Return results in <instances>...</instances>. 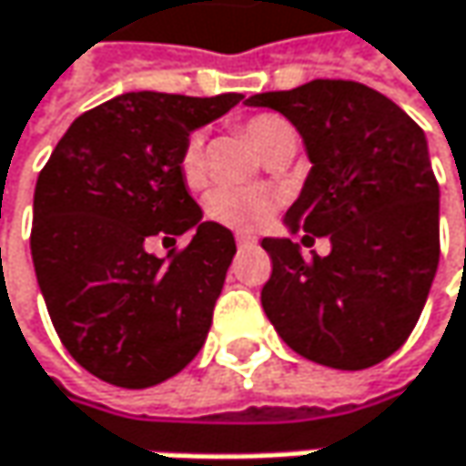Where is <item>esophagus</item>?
Wrapping results in <instances>:
<instances>
[{
  "label": "esophagus",
  "instance_id": "obj_1",
  "mask_svg": "<svg viewBox=\"0 0 466 466\" xmlns=\"http://www.w3.org/2000/svg\"><path fill=\"white\" fill-rule=\"evenodd\" d=\"M258 239L253 237V234H237V245L239 248H248V245H256Z\"/></svg>",
  "mask_w": 466,
  "mask_h": 466
}]
</instances>
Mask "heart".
I'll return each mask as SVG.
<instances>
[{
    "mask_svg": "<svg viewBox=\"0 0 466 466\" xmlns=\"http://www.w3.org/2000/svg\"><path fill=\"white\" fill-rule=\"evenodd\" d=\"M245 136L253 147L264 154V159L275 157L277 151L299 147V136L293 125L279 114H253L242 125ZM178 173L189 189H202L208 184V154L205 138L191 133L178 154ZM279 205V194L269 187H227L216 189L208 197L205 213L210 221L229 227L234 232H253L261 229Z\"/></svg>",
    "mask_w": 466,
    "mask_h": 466,
    "instance_id": "1",
    "label": "heart"
}]
</instances>
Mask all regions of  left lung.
<instances>
[{"label": "left lung", "mask_w": 466, "mask_h": 466, "mask_svg": "<svg viewBox=\"0 0 466 466\" xmlns=\"http://www.w3.org/2000/svg\"><path fill=\"white\" fill-rule=\"evenodd\" d=\"M245 104L275 108L301 133L312 170L285 221L304 227V245L330 239L322 258H304L290 239L261 242L272 258L267 318L319 365L360 370L387 360L419 322L441 258V189L424 130L352 79H312Z\"/></svg>", "instance_id": "1"}]
</instances>
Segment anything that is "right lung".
<instances>
[{
	"mask_svg": "<svg viewBox=\"0 0 466 466\" xmlns=\"http://www.w3.org/2000/svg\"><path fill=\"white\" fill-rule=\"evenodd\" d=\"M239 98L116 96L71 122L36 178V282L68 355L101 381L154 387L205 344L237 248L227 227L202 221L178 154ZM189 228L187 248L165 259L146 250L151 236Z\"/></svg>",
	"mask_w": 466,
	"mask_h": 466,
	"instance_id": "add662e5",
	"label": "right lung"
}]
</instances>
